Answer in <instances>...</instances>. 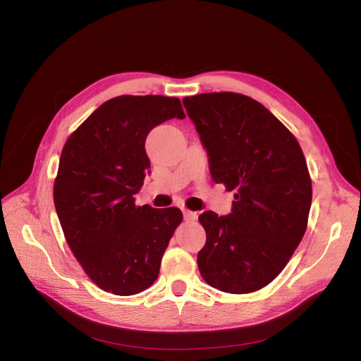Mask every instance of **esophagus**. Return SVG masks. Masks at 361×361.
<instances>
[{"label":"esophagus","instance_id":"34e87169","mask_svg":"<svg viewBox=\"0 0 361 361\" xmlns=\"http://www.w3.org/2000/svg\"><path fill=\"white\" fill-rule=\"evenodd\" d=\"M197 212H192V211H190V209H183V218H185V221H195L197 220Z\"/></svg>","mask_w":361,"mask_h":361}]
</instances>
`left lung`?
Masks as SVG:
<instances>
[{
	"instance_id": "obj_1",
	"label": "left lung",
	"mask_w": 361,
	"mask_h": 361,
	"mask_svg": "<svg viewBox=\"0 0 361 361\" xmlns=\"http://www.w3.org/2000/svg\"><path fill=\"white\" fill-rule=\"evenodd\" d=\"M182 102L209 155L214 182L235 191L231 215L199 216L206 231L200 274L218 290L256 292L288 265L307 228V162L290 130L245 94L202 93Z\"/></svg>"
}]
</instances>
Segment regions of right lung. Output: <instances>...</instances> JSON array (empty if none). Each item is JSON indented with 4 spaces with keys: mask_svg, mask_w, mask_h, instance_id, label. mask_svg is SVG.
Instances as JSON below:
<instances>
[{
    "mask_svg": "<svg viewBox=\"0 0 361 361\" xmlns=\"http://www.w3.org/2000/svg\"><path fill=\"white\" fill-rule=\"evenodd\" d=\"M173 117H185L178 97L117 96L96 108L61 150L54 204L73 256L105 292L126 297L154 285L183 220L178 207L134 200L150 167L146 137Z\"/></svg>",
    "mask_w": 361,
    "mask_h": 361,
    "instance_id": "add662e5",
    "label": "right lung"
}]
</instances>
